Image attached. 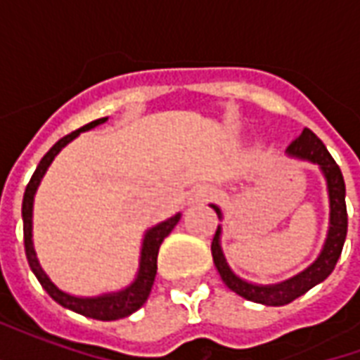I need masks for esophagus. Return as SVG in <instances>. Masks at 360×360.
<instances>
[{
  "instance_id": "1",
  "label": "esophagus",
  "mask_w": 360,
  "mask_h": 360,
  "mask_svg": "<svg viewBox=\"0 0 360 360\" xmlns=\"http://www.w3.org/2000/svg\"><path fill=\"white\" fill-rule=\"evenodd\" d=\"M216 196V191L210 185H196L191 193H188V204H206L210 202L212 198Z\"/></svg>"
}]
</instances>
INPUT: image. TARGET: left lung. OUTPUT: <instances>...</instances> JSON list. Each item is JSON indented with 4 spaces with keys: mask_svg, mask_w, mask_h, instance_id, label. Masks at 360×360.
Listing matches in <instances>:
<instances>
[{
    "mask_svg": "<svg viewBox=\"0 0 360 360\" xmlns=\"http://www.w3.org/2000/svg\"><path fill=\"white\" fill-rule=\"evenodd\" d=\"M285 154L291 158H297V160H304V162H310V164H316L326 177L328 198H330V227H328L324 247L320 250L316 260L307 270H302L301 274H297V276L285 279L281 283L257 285V283H249V281L239 278L227 264L224 250H221V243H219L221 226H218V231H216L214 241H212V258H214V264L218 268L224 283L231 291L241 295L243 299L260 302V304H268V307L287 304V302L295 301L297 297L307 293L314 285H318L320 281H324L332 274L335 264H338V258H340L343 243H345V237H347L345 181H343V175H341L340 165L335 164V160L328 152L324 142L320 141L310 129H302V133L287 146ZM212 208L216 210L219 219L224 218V214H221V210L216 204H212Z\"/></svg>",
    "mask_w": 360,
    "mask_h": 360,
    "instance_id": "1",
    "label": "left lung"
}]
</instances>
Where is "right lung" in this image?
<instances>
[{
    "label": "right lung",
    "instance_id": "1",
    "mask_svg": "<svg viewBox=\"0 0 360 360\" xmlns=\"http://www.w3.org/2000/svg\"><path fill=\"white\" fill-rule=\"evenodd\" d=\"M108 117L96 119L89 125L77 129L71 134H67L63 139H59L50 150L48 154L40 160V164L36 167V172L32 173V177L28 181L27 191L22 196V231H25V252H27V260L30 270L34 271V276L40 281V285L46 289V293L50 295L51 299L59 302L61 307L79 312L82 316L94 318V320H119V318H125L129 314H133L134 310H139L146 302L150 295V289L154 285V278H156L158 271V250L160 245L164 243L167 235L172 233V229L177 226V221L181 219V214H175L173 218L165 219L158 226L150 227L148 231L144 233L142 239V249H141V262H139V271H136V278L131 285H127L121 291L115 293H103L98 297H75L65 291H61L50 278L48 274L42 270V266L36 258L34 245H32V206H34V195L38 191V185L42 181L44 173L48 172V167L53 162V158L58 156L61 148H65L69 142L77 139L82 131H90L94 127L105 123Z\"/></svg>",
    "mask_w": 360,
    "mask_h": 360
}]
</instances>
